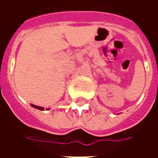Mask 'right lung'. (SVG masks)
Instances as JSON below:
<instances>
[{
	"instance_id": "1",
	"label": "right lung",
	"mask_w": 158,
	"mask_h": 158,
	"mask_svg": "<svg viewBox=\"0 0 158 158\" xmlns=\"http://www.w3.org/2000/svg\"><path fill=\"white\" fill-rule=\"evenodd\" d=\"M31 106H32L33 107H35V108H37V109H39V110H44V107H41V106H35V105H32V104H31Z\"/></svg>"
}]
</instances>
